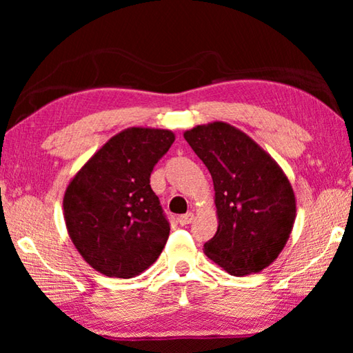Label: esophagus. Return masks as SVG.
<instances>
[{
	"instance_id": "esophagus-1",
	"label": "esophagus",
	"mask_w": 353,
	"mask_h": 353,
	"mask_svg": "<svg viewBox=\"0 0 353 353\" xmlns=\"http://www.w3.org/2000/svg\"><path fill=\"white\" fill-rule=\"evenodd\" d=\"M194 219V214L193 213H185V214H181V216H179V224L181 225H187V224H190L191 221Z\"/></svg>"
}]
</instances>
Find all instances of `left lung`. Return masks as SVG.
<instances>
[{"mask_svg":"<svg viewBox=\"0 0 353 353\" xmlns=\"http://www.w3.org/2000/svg\"><path fill=\"white\" fill-rule=\"evenodd\" d=\"M183 139L210 171L218 230L204 244L230 276L276 261L296 221V196L279 163L243 130L224 121L199 124Z\"/></svg>","mask_w":353,"mask_h":353,"instance_id":"left-lung-1","label":"left lung"}]
</instances>
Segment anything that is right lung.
I'll return each mask as SVG.
<instances>
[{
    "label": "right lung",
    "instance_id": "right-lung-1",
    "mask_svg": "<svg viewBox=\"0 0 353 353\" xmlns=\"http://www.w3.org/2000/svg\"><path fill=\"white\" fill-rule=\"evenodd\" d=\"M174 132L128 128L113 135L67 185L63 218L77 252L107 277L130 279L159 259L170 236L149 185L154 165Z\"/></svg>",
    "mask_w": 353,
    "mask_h": 353
}]
</instances>
